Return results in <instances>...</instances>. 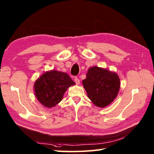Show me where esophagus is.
Segmentation results:
<instances>
[{"instance_id": "1", "label": "esophagus", "mask_w": 154, "mask_h": 154, "mask_svg": "<svg viewBox=\"0 0 154 154\" xmlns=\"http://www.w3.org/2000/svg\"><path fill=\"white\" fill-rule=\"evenodd\" d=\"M75 83H76L77 85L80 84V80L78 79V78H77V77L75 78Z\"/></svg>"}]
</instances>
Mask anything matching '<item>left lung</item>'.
<instances>
[{
    "mask_svg": "<svg viewBox=\"0 0 154 154\" xmlns=\"http://www.w3.org/2000/svg\"><path fill=\"white\" fill-rule=\"evenodd\" d=\"M83 85L92 103L99 107H105L116 98L120 81L115 72L94 66L88 70Z\"/></svg>",
    "mask_w": 154,
    "mask_h": 154,
    "instance_id": "8db88e82",
    "label": "left lung"
}]
</instances>
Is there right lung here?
<instances>
[{"mask_svg": "<svg viewBox=\"0 0 154 154\" xmlns=\"http://www.w3.org/2000/svg\"><path fill=\"white\" fill-rule=\"evenodd\" d=\"M75 84L68 74L52 70L35 82L36 97L44 106L51 108L62 100L67 88Z\"/></svg>", "mask_w": 154, "mask_h": 154, "instance_id": "add662e5", "label": "right lung"}]
</instances>
